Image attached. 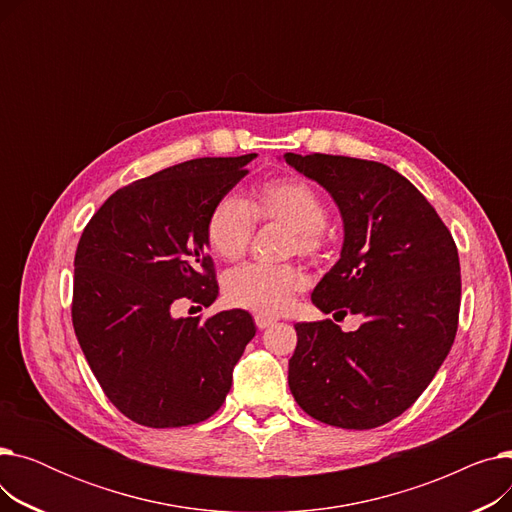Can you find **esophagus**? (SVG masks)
Masks as SVG:
<instances>
[{
	"mask_svg": "<svg viewBox=\"0 0 512 512\" xmlns=\"http://www.w3.org/2000/svg\"><path fill=\"white\" fill-rule=\"evenodd\" d=\"M276 317H270V315H261V313H257L255 315V324H257V328L259 330H265V328H270V326H274L276 324Z\"/></svg>",
	"mask_w": 512,
	"mask_h": 512,
	"instance_id": "obj_1",
	"label": "esophagus"
}]
</instances>
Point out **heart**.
Returning <instances> with one entry per match:
<instances>
[{"label":"heart","instance_id":"b5f03b06","mask_svg":"<svg viewBox=\"0 0 512 512\" xmlns=\"http://www.w3.org/2000/svg\"><path fill=\"white\" fill-rule=\"evenodd\" d=\"M257 222L288 228L286 253L317 257L326 247L328 205L315 188L301 178H276L259 184L249 201L222 197L209 211L205 236L209 249L226 261L247 253ZM307 278L292 263H247L228 272L224 297L230 305L261 315H280L303 290Z\"/></svg>","mask_w":512,"mask_h":512}]
</instances>
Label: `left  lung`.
I'll return each mask as SVG.
<instances>
[{
	"label": "left lung",
	"mask_w": 512,
	"mask_h": 512,
	"mask_svg": "<svg viewBox=\"0 0 512 512\" xmlns=\"http://www.w3.org/2000/svg\"><path fill=\"white\" fill-rule=\"evenodd\" d=\"M286 164L338 205L340 259L311 301L355 332L303 321L288 386L313 419L371 429L405 413L434 380L459 326L461 265L452 234L417 188L390 166L344 155L286 153Z\"/></svg>",
	"instance_id": "obj_1"
}]
</instances>
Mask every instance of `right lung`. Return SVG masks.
I'll return each mask as SVG.
<instances>
[{"mask_svg": "<svg viewBox=\"0 0 512 512\" xmlns=\"http://www.w3.org/2000/svg\"><path fill=\"white\" fill-rule=\"evenodd\" d=\"M257 153L201 157L132 182L87 224L74 257L72 324L120 413L147 427L205 421L255 336L245 309L178 317L186 299H218L207 255L209 211L249 174Z\"/></svg>", "mask_w": 512, "mask_h": 512, "instance_id": "add662e5", "label": "right lung"}]
</instances>
